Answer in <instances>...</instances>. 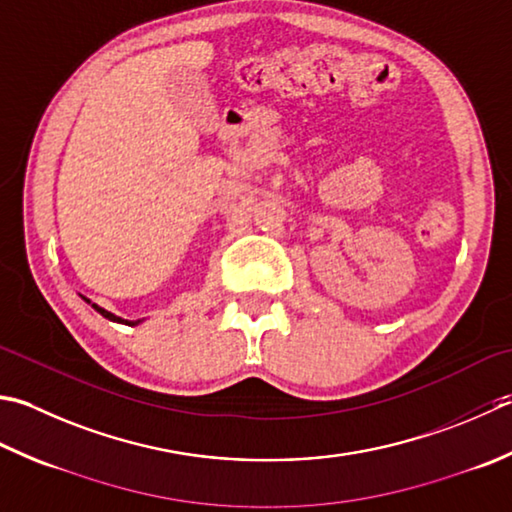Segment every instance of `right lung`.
Returning <instances> with one entry per match:
<instances>
[{
  "label": "right lung",
  "mask_w": 512,
  "mask_h": 512,
  "mask_svg": "<svg viewBox=\"0 0 512 512\" xmlns=\"http://www.w3.org/2000/svg\"><path fill=\"white\" fill-rule=\"evenodd\" d=\"M84 299V302H88L90 306H93L95 310H97V313L99 315H102V317H106V319H110V322H117V324H126V326H137V324H142L144 322V319H135V322H130V319H122V317H117V315H113V313H108V310L106 308H102V306H97V304H93V302H90V299H86V297H82Z\"/></svg>",
  "instance_id": "1"
}]
</instances>
